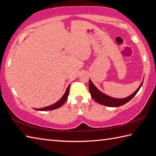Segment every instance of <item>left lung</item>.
Here are the masks:
<instances>
[{
  "instance_id": "1",
  "label": "left lung",
  "mask_w": 156,
  "mask_h": 156,
  "mask_svg": "<svg viewBox=\"0 0 156 156\" xmlns=\"http://www.w3.org/2000/svg\"><path fill=\"white\" fill-rule=\"evenodd\" d=\"M142 84L143 83L141 84L140 87L137 89V90L134 93L124 98H115L109 97V96L105 94H103L100 90H98L97 87L92 84L90 80H89V90H90L92 98L96 102H97L98 103L105 106H107V107H120L121 105H123L128 102L129 101H131L134 97V96L137 93V92L140 89Z\"/></svg>"
}]
</instances>
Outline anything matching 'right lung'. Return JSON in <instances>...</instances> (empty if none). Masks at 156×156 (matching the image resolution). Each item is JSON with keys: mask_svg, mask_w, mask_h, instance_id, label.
Here are the masks:
<instances>
[{"mask_svg": "<svg viewBox=\"0 0 156 156\" xmlns=\"http://www.w3.org/2000/svg\"><path fill=\"white\" fill-rule=\"evenodd\" d=\"M69 87H70V85L68 86L67 89H66V91L64 93V96H63V97L60 99H59V100L57 102H55V103H54V105H51L50 106H48V107H46L44 108H35V110H37V111H50V110H54V109H56V108L62 107V106L64 105V103L66 101V100H67V98H68Z\"/></svg>", "mask_w": 156, "mask_h": 156, "instance_id": "1", "label": "right lung"}]
</instances>
